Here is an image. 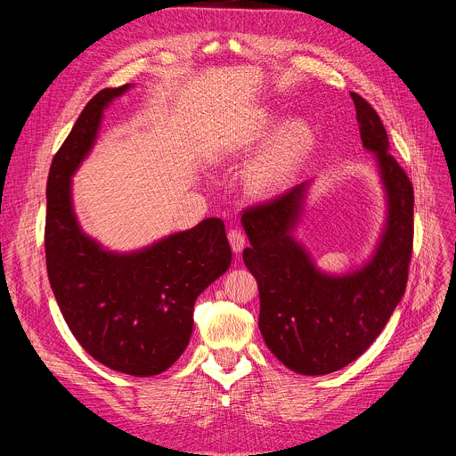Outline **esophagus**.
<instances>
[{
    "mask_svg": "<svg viewBox=\"0 0 456 456\" xmlns=\"http://www.w3.org/2000/svg\"><path fill=\"white\" fill-rule=\"evenodd\" d=\"M229 244H231V249L232 253L240 255L244 246H246V236L242 231H236V229H231L229 231Z\"/></svg>",
    "mask_w": 456,
    "mask_h": 456,
    "instance_id": "34e87169",
    "label": "esophagus"
}]
</instances>
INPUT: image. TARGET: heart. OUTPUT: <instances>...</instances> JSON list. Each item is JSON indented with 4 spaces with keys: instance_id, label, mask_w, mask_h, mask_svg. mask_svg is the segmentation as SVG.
I'll list each match as a JSON object with an SVG mask.
<instances>
[{
    "instance_id": "b5f03b06",
    "label": "heart",
    "mask_w": 456,
    "mask_h": 456,
    "mask_svg": "<svg viewBox=\"0 0 456 456\" xmlns=\"http://www.w3.org/2000/svg\"><path fill=\"white\" fill-rule=\"evenodd\" d=\"M277 126L272 112L256 114L249 124L225 131L208 142L207 160L222 164L238 155L249 153L265 142ZM313 131L303 119H292L282 126L273 138L246 166L242 183L248 194L255 200H270L289 186L297 175L303 160L313 148Z\"/></svg>"
}]
</instances>
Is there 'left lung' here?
Wrapping results in <instances>:
<instances>
[{"label": "left lung", "mask_w": 456, "mask_h": 456, "mask_svg": "<svg viewBox=\"0 0 456 456\" xmlns=\"http://www.w3.org/2000/svg\"><path fill=\"white\" fill-rule=\"evenodd\" d=\"M351 100L387 201L385 225L362 265L329 273L296 238L313 181L242 216L251 244L244 262L258 284L262 338L286 368L301 375H327L356 361L388 323L409 279L412 184L390 155L379 114L358 94L351 92Z\"/></svg>", "instance_id": "1"}]
</instances>
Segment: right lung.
Wrapping results in <instances>:
<instances>
[{
    "instance_id": "1",
    "label": "right lung",
    "mask_w": 456,
    "mask_h": 456,
    "mask_svg": "<svg viewBox=\"0 0 456 456\" xmlns=\"http://www.w3.org/2000/svg\"><path fill=\"white\" fill-rule=\"evenodd\" d=\"M131 86L95 94L53 157L45 188V265L61 313L83 349L110 370L151 377L186 349L194 303L229 270L232 253L220 218L126 253L83 231L71 177L95 146L103 112Z\"/></svg>"
}]
</instances>
